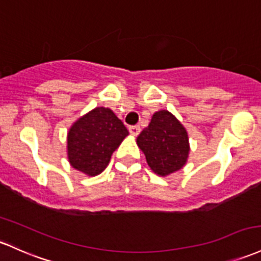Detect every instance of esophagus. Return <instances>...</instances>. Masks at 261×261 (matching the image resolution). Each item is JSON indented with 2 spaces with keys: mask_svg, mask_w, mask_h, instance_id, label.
Masks as SVG:
<instances>
[{
  "mask_svg": "<svg viewBox=\"0 0 261 261\" xmlns=\"http://www.w3.org/2000/svg\"><path fill=\"white\" fill-rule=\"evenodd\" d=\"M128 131H130V134L133 136H137L140 134V131H141V128H140L139 125H135V126H130V127H128Z\"/></svg>",
  "mask_w": 261,
  "mask_h": 261,
  "instance_id": "34e87169",
  "label": "esophagus"
}]
</instances>
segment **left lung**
I'll use <instances>...</instances> for the list:
<instances>
[{
	"mask_svg": "<svg viewBox=\"0 0 261 261\" xmlns=\"http://www.w3.org/2000/svg\"><path fill=\"white\" fill-rule=\"evenodd\" d=\"M136 142L145 153L147 165L159 176L176 172L187 162L188 134L177 117L167 110L153 114L151 122L137 136Z\"/></svg>",
	"mask_w": 261,
	"mask_h": 261,
	"instance_id": "1",
	"label": "left lung"
}]
</instances>
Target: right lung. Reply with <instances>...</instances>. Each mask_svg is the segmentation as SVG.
Segmentation results:
<instances>
[{"label":"right lung","instance_id":"obj_1","mask_svg":"<svg viewBox=\"0 0 261 261\" xmlns=\"http://www.w3.org/2000/svg\"><path fill=\"white\" fill-rule=\"evenodd\" d=\"M127 135V128L113 110L102 107L93 109L79 117L68 131L67 150L71 167L88 176H98Z\"/></svg>","mask_w":261,"mask_h":261}]
</instances>
